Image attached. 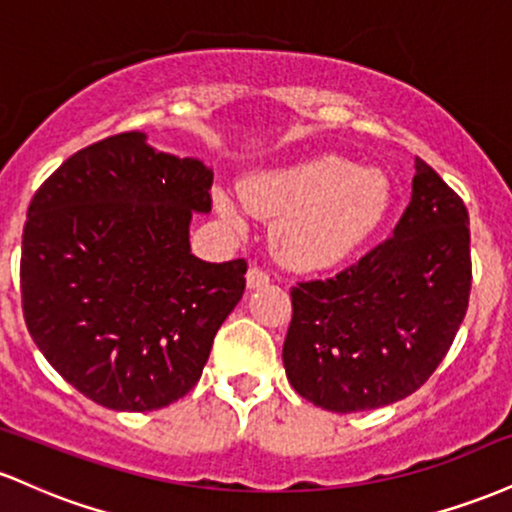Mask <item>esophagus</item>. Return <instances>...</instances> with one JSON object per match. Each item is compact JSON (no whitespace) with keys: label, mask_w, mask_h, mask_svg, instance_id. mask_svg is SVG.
<instances>
[{"label":"esophagus","mask_w":512,"mask_h":512,"mask_svg":"<svg viewBox=\"0 0 512 512\" xmlns=\"http://www.w3.org/2000/svg\"><path fill=\"white\" fill-rule=\"evenodd\" d=\"M245 281H248V289H250V291L264 289V286L269 284V274L262 272L260 267H250L248 274H245Z\"/></svg>","instance_id":"esophagus-1"}]
</instances>
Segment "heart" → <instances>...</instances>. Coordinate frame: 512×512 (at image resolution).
Returning <instances> with one entry per match:
<instances>
[{
  "label": "heart",
  "instance_id": "heart-1",
  "mask_svg": "<svg viewBox=\"0 0 512 512\" xmlns=\"http://www.w3.org/2000/svg\"><path fill=\"white\" fill-rule=\"evenodd\" d=\"M216 211L231 223L252 214L274 219L276 255L298 269H322L361 250L392 209L390 178L351 158L310 154L252 170L240 195L214 192Z\"/></svg>",
  "mask_w": 512,
  "mask_h": 512
}]
</instances>
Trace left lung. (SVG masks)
<instances>
[{
	"label": "left lung",
	"mask_w": 512,
	"mask_h": 512,
	"mask_svg": "<svg viewBox=\"0 0 512 512\" xmlns=\"http://www.w3.org/2000/svg\"><path fill=\"white\" fill-rule=\"evenodd\" d=\"M392 238L327 281L291 291L284 368L293 390L339 414L399 402L448 354L472 289L469 214L416 158Z\"/></svg>",
	"instance_id": "8db88e82"
}]
</instances>
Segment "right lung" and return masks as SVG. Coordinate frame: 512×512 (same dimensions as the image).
Returning a JSON list of instances; mask_svg holds the SVG:
<instances>
[{
    "label": "right lung",
    "instance_id": "add662e5",
    "mask_svg": "<svg viewBox=\"0 0 512 512\" xmlns=\"http://www.w3.org/2000/svg\"><path fill=\"white\" fill-rule=\"evenodd\" d=\"M214 170L125 132L69 156L35 192L21 301L35 346L81 395L154 411L197 385L245 291V260L192 255Z\"/></svg>",
    "mask_w": 512,
    "mask_h": 512
}]
</instances>
